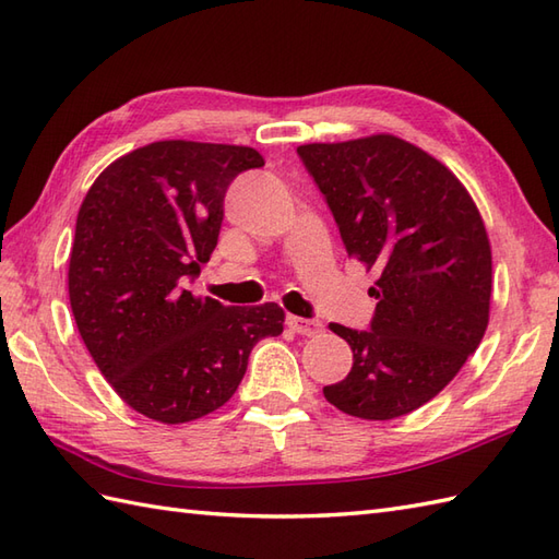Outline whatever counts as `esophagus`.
<instances>
[{"instance_id": "1", "label": "esophagus", "mask_w": 559, "mask_h": 559, "mask_svg": "<svg viewBox=\"0 0 559 559\" xmlns=\"http://www.w3.org/2000/svg\"><path fill=\"white\" fill-rule=\"evenodd\" d=\"M288 326L297 333V335H319L323 331L321 321L317 319H302V317H288Z\"/></svg>"}]
</instances>
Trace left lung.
I'll return each instance as SVG.
<instances>
[{
  "label": "left lung",
  "instance_id": "obj_1",
  "mask_svg": "<svg viewBox=\"0 0 559 559\" xmlns=\"http://www.w3.org/2000/svg\"><path fill=\"white\" fill-rule=\"evenodd\" d=\"M347 254L376 271L371 331L331 323L353 369L323 388L349 417H405L455 379L488 329L490 240L460 178L391 133L297 147Z\"/></svg>",
  "mask_w": 559,
  "mask_h": 559
}]
</instances>
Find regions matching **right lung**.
Listing matches in <instances>:
<instances>
[{"label": "right lung", "instance_id": "right-lung-1", "mask_svg": "<svg viewBox=\"0 0 559 559\" xmlns=\"http://www.w3.org/2000/svg\"><path fill=\"white\" fill-rule=\"evenodd\" d=\"M264 166L252 147L159 140L90 186L69 257V300L97 369L128 407L194 421L233 397L252 347L281 335L276 302L224 307L192 295L216 248L230 180Z\"/></svg>", "mask_w": 559, "mask_h": 559}]
</instances>
